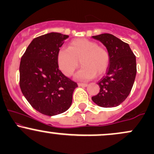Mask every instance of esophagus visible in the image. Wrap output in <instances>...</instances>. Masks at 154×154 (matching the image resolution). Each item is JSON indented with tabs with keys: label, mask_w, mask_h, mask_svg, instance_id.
I'll use <instances>...</instances> for the list:
<instances>
[{
	"label": "esophagus",
	"mask_w": 154,
	"mask_h": 154,
	"mask_svg": "<svg viewBox=\"0 0 154 154\" xmlns=\"http://www.w3.org/2000/svg\"><path fill=\"white\" fill-rule=\"evenodd\" d=\"M78 86L79 87H87L88 84H86V83H78Z\"/></svg>",
	"instance_id": "esophagus-1"
}]
</instances>
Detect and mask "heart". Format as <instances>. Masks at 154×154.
<instances>
[{
	"label": "heart",
	"mask_w": 154,
	"mask_h": 154,
	"mask_svg": "<svg viewBox=\"0 0 154 154\" xmlns=\"http://www.w3.org/2000/svg\"><path fill=\"white\" fill-rule=\"evenodd\" d=\"M81 61L82 67L75 77L78 79H91L95 75H103L106 72L110 61L106 49L98 44L84 38L75 39L69 44L68 48L59 49L57 62L61 72L66 76H71Z\"/></svg>",
	"instance_id": "b5f03b06"
}]
</instances>
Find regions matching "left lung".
<instances>
[{
    "label": "left lung",
    "mask_w": 154,
    "mask_h": 154,
    "mask_svg": "<svg viewBox=\"0 0 154 154\" xmlns=\"http://www.w3.org/2000/svg\"><path fill=\"white\" fill-rule=\"evenodd\" d=\"M106 48L110 61L106 75L98 82L100 91L92 100L104 108L116 107L128 98L135 82L136 58L130 45L114 35L104 33L93 36Z\"/></svg>",
    "instance_id": "1"
}]
</instances>
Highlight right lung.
<instances>
[{
    "mask_svg": "<svg viewBox=\"0 0 154 154\" xmlns=\"http://www.w3.org/2000/svg\"><path fill=\"white\" fill-rule=\"evenodd\" d=\"M69 35L50 32L33 39L21 59L19 85L35 110L55 116L68 110L77 84L59 70L57 54Z\"/></svg>",
    "mask_w": 154,
    "mask_h": 154,
    "instance_id": "1",
    "label": "right lung"
}]
</instances>
